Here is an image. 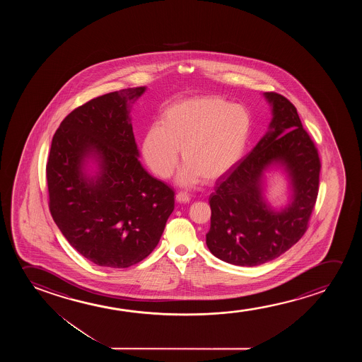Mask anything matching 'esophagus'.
<instances>
[{
  "mask_svg": "<svg viewBox=\"0 0 362 362\" xmlns=\"http://www.w3.org/2000/svg\"><path fill=\"white\" fill-rule=\"evenodd\" d=\"M175 199H177V202H178V203L183 204L189 203V200H190L188 194L185 193V192H179V193L177 194Z\"/></svg>",
  "mask_w": 362,
  "mask_h": 362,
  "instance_id": "obj_1",
  "label": "esophagus"
}]
</instances>
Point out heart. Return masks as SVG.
<instances>
[{"instance_id": "heart-1", "label": "heart", "mask_w": 362, "mask_h": 362, "mask_svg": "<svg viewBox=\"0 0 362 362\" xmlns=\"http://www.w3.org/2000/svg\"><path fill=\"white\" fill-rule=\"evenodd\" d=\"M251 132V116L241 105L218 96L179 100L164 110L160 124H153L144 139L146 162L159 178H168L178 163L185 165L182 185L199 179L214 182L243 157Z\"/></svg>"}]
</instances>
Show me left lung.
Wrapping results in <instances>:
<instances>
[{"label": "left lung", "instance_id": "8db88e82", "mask_svg": "<svg viewBox=\"0 0 362 362\" xmlns=\"http://www.w3.org/2000/svg\"><path fill=\"white\" fill-rule=\"evenodd\" d=\"M272 105L269 131L210 195L211 223L206 245L214 256L236 266L272 261L302 238L319 192L320 158L303 129L296 106L283 95L264 93ZM273 163L288 169L293 203L273 212L262 197V170Z\"/></svg>", "mask_w": 362, "mask_h": 362}]
</instances>
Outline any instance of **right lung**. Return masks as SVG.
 Returning <instances> with one entry per match:
<instances>
[{"mask_svg":"<svg viewBox=\"0 0 362 362\" xmlns=\"http://www.w3.org/2000/svg\"><path fill=\"white\" fill-rule=\"evenodd\" d=\"M146 88L119 90L73 110L55 131L47 162L52 218L68 243L91 262L127 268L158 245L174 209L173 189L139 160L129 101ZM100 162L96 177L83 162Z\"/></svg>","mask_w":362,"mask_h":362,"instance_id":"right-lung-1","label":"right lung"}]
</instances>
